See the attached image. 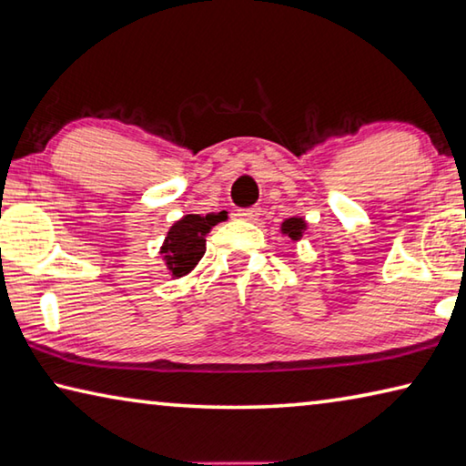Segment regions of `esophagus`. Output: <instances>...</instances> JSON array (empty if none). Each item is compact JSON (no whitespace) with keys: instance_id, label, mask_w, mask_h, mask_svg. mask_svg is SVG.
I'll return each mask as SVG.
<instances>
[{"instance_id":"1","label":"esophagus","mask_w":466,"mask_h":466,"mask_svg":"<svg viewBox=\"0 0 466 466\" xmlns=\"http://www.w3.org/2000/svg\"><path fill=\"white\" fill-rule=\"evenodd\" d=\"M259 207H251V208H241V210H238V217L239 218H243V220H258V217H259Z\"/></svg>"}]
</instances>
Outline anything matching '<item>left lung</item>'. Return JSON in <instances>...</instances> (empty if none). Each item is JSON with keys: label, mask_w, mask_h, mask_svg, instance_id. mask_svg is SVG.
Instances as JSON below:
<instances>
[{"label": "left lung", "mask_w": 466, "mask_h": 466, "mask_svg": "<svg viewBox=\"0 0 466 466\" xmlns=\"http://www.w3.org/2000/svg\"><path fill=\"white\" fill-rule=\"evenodd\" d=\"M305 223L300 218H289L282 223V233H287L290 239H299L300 233H303Z\"/></svg>", "instance_id": "left-lung-1"}]
</instances>
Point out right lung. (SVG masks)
Listing matches in <instances>:
<instances>
[{"label":"right lung","instance_id":"obj_1","mask_svg":"<svg viewBox=\"0 0 466 466\" xmlns=\"http://www.w3.org/2000/svg\"><path fill=\"white\" fill-rule=\"evenodd\" d=\"M223 217L217 215H186L182 220L169 228L161 254H166L167 270L174 276H184L198 264V259L207 251L204 235L210 231Z\"/></svg>","mask_w":466,"mask_h":466}]
</instances>
